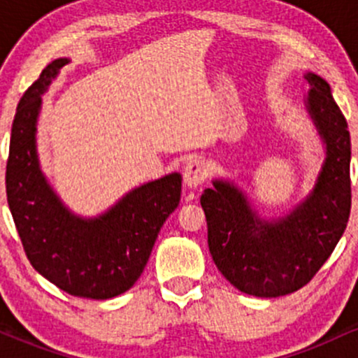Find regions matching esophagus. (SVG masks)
<instances>
[{
  "label": "esophagus",
  "mask_w": 358,
  "mask_h": 358,
  "mask_svg": "<svg viewBox=\"0 0 358 358\" xmlns=\"http://www.w3.org/2000/svg\"><path fill=\"white\" fill-rule=\"evenodd\" d=\"M207 165L202 158H192L183 168V182L187 187L195 188L207 180Z\"/></svg>",
  "instance_id": "34e87169"
}]
</instances>
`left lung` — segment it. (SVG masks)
Returning <instances> with one entry per match:
<instances>
[{
  "label": "left lung",
  "mask_w": 358,
  "mask_h": 358,
  "mask_svg": "<svg viewBox=\"0 0 358 358\" xmlns=\"http://www.w3.org/2000/svg\"><path fill=\"white\" fill-rule=\"evenodd\" d=\"M305 79L306 104L327 159L311 195L289 215L262 222L234 185L213 182L200 203L207 217L208 249L231 285L257 298H278L306 286L324 264L350 217V133L330 85L315 73Z\"/></svg>",
  "instance_id": "8db88e82"
}]
</instances>
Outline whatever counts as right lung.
Returning a JSON list of instances; mask_svg holds the SVG:
<instances>
[{"instance_id": "obj_1", "label": "right lung", "mask_w": 358, "mask_h": 358, "mask_svg": "<svg viewBox=\"0 0 358 358\" xmlns=\"http://www.w3.org/2000/svg\"><path fill=\"white\" fill-rule=\"evenodd\" d=\"M67 62L48 64L20 99L6 162L8 205L24 254L43 278L72 296L109 299L141 276L159 229L178 207L182 176L134 188L99 219L72 215L45 182L35 148L40 96Z\"/></svg>"}]
</instances>
